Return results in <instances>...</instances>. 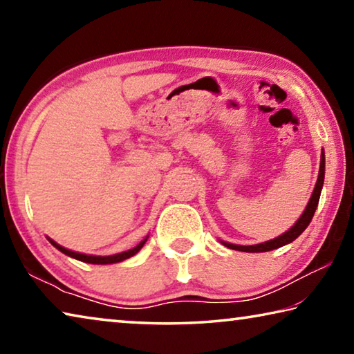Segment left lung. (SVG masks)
Masks as SVG:
<instances>
[{"instance_id":"8db88e82","label":"left lung","mask_w":354,"mask_h":354,"mask_svg":"<svg viewBox=\"0 0 354 354\" xmlns=\"http://www.w3.org/2000/svg\"><path fill=\"white\" fill-rule=\"evenodd\" d=\"M323 181H325V153L322 151V158H320V170H319V178H317L315 187L313 195H310V200L308 203L306 209L301 214V217L297 220V223L293 225L289 231H286L284 234H281L277 239H272V241L263 242V243H257V245H234V243H227L221 241V243L225 247L231 248V250H237V251H245V253H263V251H272L277 250L279 247H284V245L290 243L295 241V239L301 234V232L306 230L309 226L310 220H313L315 209L319 206V200H320V194H322V187H323Z\"/></svg>"}]
</instances>
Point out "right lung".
<instances>
[{
  "instance_id": "add662e5",
  "label": "right lung",
  "mask_w": 354,
  "mask_h": 354,
  "mask_svg": "<svg viewBox=\"0 0 354 354\" xmlns=\"http://www.w3.org/2000/svg\"><path fill=\"white\" fill-rule=\"evenodd\" d=\"M147 239H148V237L143 239V241H142L139 245H137V247L131 248V250H128V251H123V253L112 254V256H92V254L76 253V251H71V250H67V248L61 247V245L56 243L55 241H51L50 237H48V241H50L51 245H55V247H56L59 251H62L64 254L73 257V259H77V261H81V262H87V263H100V266H104V263H117V262H122V261H124V259H129V257H133L134 254L139 253L140 248L143 247V245H145Z\"/></svg>"
}]
</instances>
